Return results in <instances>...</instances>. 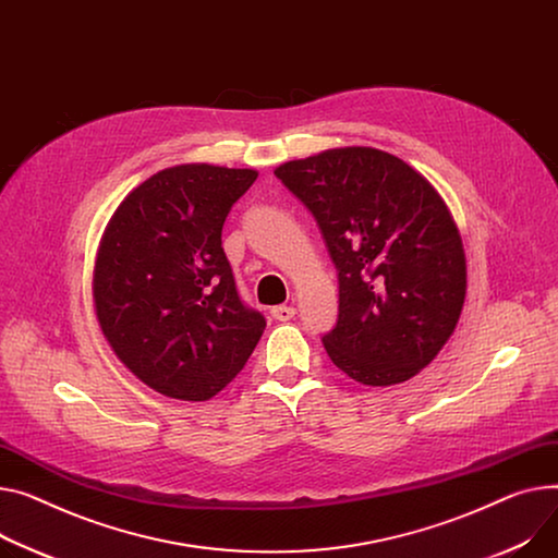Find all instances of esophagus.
Masks as SVG:
<instances>
[{
    "instance_id": "1",
    "label": "esophagus",
    "mask_w": 558,
    "mask_h": 558,
    "mask_svg": "<svg viewBox=\"0 0 558 558\" xmlns=\"http://www.w3.org/2000/svg\"><path fill=\"white\" fill-rule=\"evenodd\" d=\"M271 316H274L276 320H291V318L295 316V307H291V305H276V307L271 310Z\"/></svg>"
}]
</instances>
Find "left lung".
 Here are the masks:
<instances>
[{
  "instance_id": "1",
  "label": "left lung",
  "mask_w": 558,
  "mask_h": 558,
  "mask_svg": "<svg viewBox=\"0 0 558 558\" xmlns=\"http://www.w3.org/2000/svg\"><path fill=\"white\" fill-rule=\"evenodd\" d=\"M274 174L314 215L339 274V320L323 345L363 386L415 377L451 339L466 293L456 221L395 155L341 147Z\"/></svg>"
}]
</instances>
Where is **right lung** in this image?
<instances>
[{"instance_id": "1", "label": "right lung", "mask_w": 558, "mask_h": 558, "mask_svg": "<svg viewBox=\"0 0 558 558\" xmlns=\"http://www.w3.org/2000/svg\"><path fill=\"white\" fill-rule=\"evenodd\" d=\"M255 170L174 166L134 189L109 219L94 267L105 339L157 392L206 401L227 388L267 327L244 305L221 227Z\"/></svg>"}]
</instances>
